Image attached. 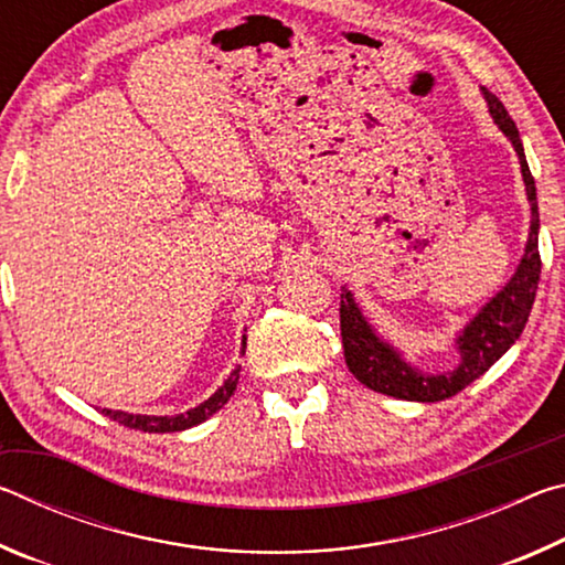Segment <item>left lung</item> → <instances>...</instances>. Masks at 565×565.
Segmentation results:
<instances>
[{
    "label": "left lung",
    "mask_w": 565,
    "mask_h": 565,
    "mask_svg": "<svg viewBox=\"0 0 565 565\" xmlns=\"http://www.w3.org/2000/svg\"><path fill=\"white\" fill-rule=\"evenodd\" d=\"M483 97L489 102V111L499 129L509 137L521 161V174L525 184V194L531 202V232L525 242V254L519 264V269L511 276V281L483 306L476 317L466 323L463 331L456 337V349L461 353V361L454 371L444 374H426L401 356L376 333L363 317L359 303L353 301V294L343 289L341 294V341L343 356L353 376L363 386L379 394L404 398V401H420V404H431V401H444L463 391L471 381L483 376L505 351H509L515 339L523 333L525 321L533 309L535 289L541 279V254H539V202H535V181L531 177L529 161L523 154V145L515 129V121L509 117V111L495 94L483 89Z\"/></svg>",
    "instance_id": "1"
}]
</instances>
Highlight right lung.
<instances>
[{
    "label": "right lung",
    "instance_id": "add662e5",
    "mask_svg": "<svg viewBox=\"0 0 565 565\" xmlns=\"http://www.w3.org/2000/svg\"><path fill=\"white\" fill-rule=\"evenodd\" d=\"M244 347H246V337H244ZM238 371H242V366H236L232 371V376L224 381V386H218V391H214V394L209 396L204 404H199L196 408H189V411H184V414L145 416V414H127V411H111V408H104L102 414L109 416L111 420H117V424H121V426L137 428V431H145V434L184 431V428L202 424V420H206L209 416H214L216 411L222 408L228 398H232V394L236 391V384H238Z\"/></svg>",
    "mask_w": 565,
    "mask_h": 565
}]
</instances>
